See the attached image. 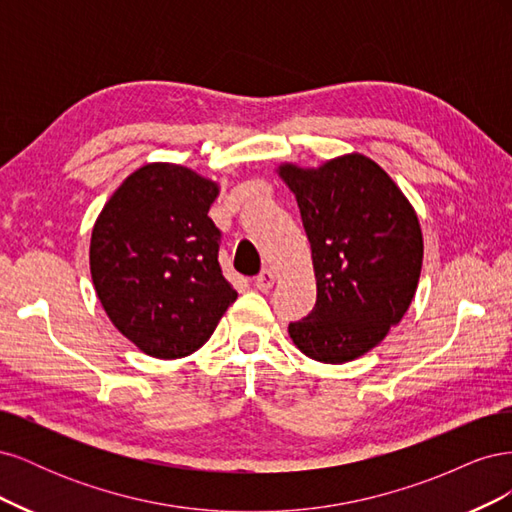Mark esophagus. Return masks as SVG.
Segmentation results:
<instances>
[{
    "instance_id": "34e87169",
    "label": "esophagus",
    "mask_w": 512,
    "mask_h": 512,
    "mask_svg": "<svg viewBox=\"0 0 512 512\" xmlns=\"http://www.w3.org/2000/svg\"><path fill=\"white\" fill-rule=\"evenodd\" d=\"M273 284H275V273H273L271 269H262V271L256 275V280H254V286H256L258 290H262V292L271 290Z\"/></svg>"
}]
</instances>
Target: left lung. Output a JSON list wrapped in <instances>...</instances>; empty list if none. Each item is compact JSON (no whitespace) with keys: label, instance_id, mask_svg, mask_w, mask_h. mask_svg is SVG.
I'll return each mask as SVG.
<instances>
[{"label":"left lung","instance_id":"left-lung-1","mask_svg":"<svg viewBox=\"0 0 512 512\" xmlns=\"http://www.w3.org/2000/svg\"><path fill=\"white\" fill-rule=\"evenodd\" d=\"M312 245L318 297L288 333L309 359L346 363L404 318L423 265V235L393 179L361 153L324 166H280Z\"/></svg>","mask_w":512,"mask_h":512}]
</instances>
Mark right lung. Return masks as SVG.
Returning <instances> with one entry per match:
<instances>
[{
  "mask_svg": "<svg viewBox=\"0 0 512 512\" xmlns=\"http://www.w3.org/2000/svg\"><path fill=\"white\" fill-rule=\"evenodd\" d=\"M218 185L177 164L138 168L104 205L89 267L108 318L143 352L181 359L203 346L237 292L209 218Z\"/></svg>",
  "mask_w": 512,
  "mask_h": 512,
  "instance_id": "obj_1",
  "label": "right lung"
}]
</instances>
